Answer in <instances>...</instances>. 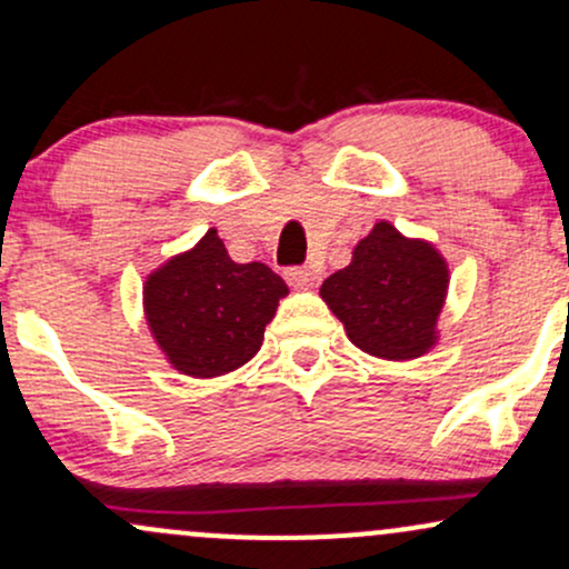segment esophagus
Returning a JSON list of instances; mask_svg holds the SVG:
<instances>
[{
  "label": "esophagus",
  "mask_w": 569,
  "mask_h": 569,
  "mask_svg": "<svg viewBox=\"0 0 569 569\" xmlns=\"http://www.w3.org/2000/svg\"><path fill=\"white\" fill-rule=\"evenodd\" d=\"M286 280H289L293 289H316L318 280H321V272L312 270V267H291L286 272Z\"/></svg>",
  "instance_id": "34e87169"
}]
</instances>
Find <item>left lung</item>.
<instances>
[{
  "mask_svg": "<svg viewBox=\"0 0 569 569\" xmlns=\"http://www.w3.org/2000/svg\"><path fill=\"white\" fill-rule=\"evenodd\" d=\"M447 291L449 264L439 248L382 219L352 248L350 264L323 280L321 299L356 348L411 361L439 345Z\"/></svg>",
  "mask_w": 569,
  "mask_h": 569,
  "instance_id": "8db88e82",
  "label": "left lung"
}]
</instances>
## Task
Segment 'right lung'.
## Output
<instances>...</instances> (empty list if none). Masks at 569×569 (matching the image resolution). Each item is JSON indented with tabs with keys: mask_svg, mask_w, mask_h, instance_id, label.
<instances>
[{
	"mask_svg": "<svg viewBox=\"0 0 569 569\" xmlns=\"http://www.w3.org/2000/svg\"><path fill=\"white\" fill-rule=\"evenodd\" d=\"M286 293L289 286L267 264L232 262L211 227L192 248L149 272L143 318L179 375L211 380L257 356Z\"/></svg>",
	"mask_w": 569,
	"mask_h": 569,
	"instance_id": "1",
	"label": "right lung"
}]
</instances>
